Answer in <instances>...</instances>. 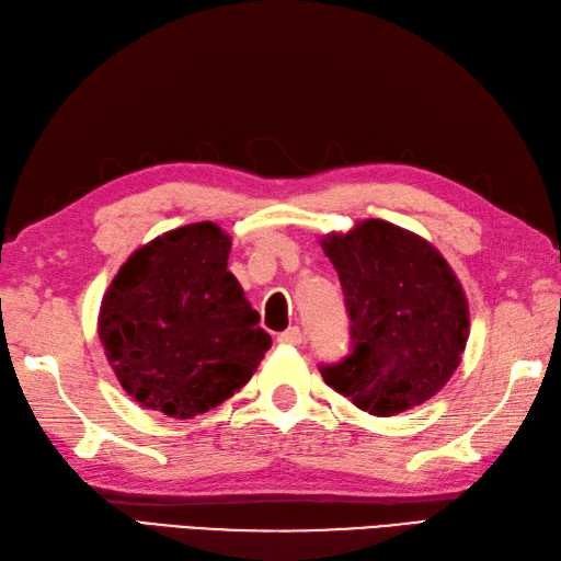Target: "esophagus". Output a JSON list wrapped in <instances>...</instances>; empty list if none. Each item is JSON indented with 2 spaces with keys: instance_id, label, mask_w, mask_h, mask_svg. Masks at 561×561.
Listing matches in <instances>:
<instances>
[{
  "instance_id": "1",
  "label": "esophagus",
  "mask_w": 561,
  "mask_h": 561,
  "mask_svg": "<svg viewBox=\"0 0 561 561\" xmlns=\"http://www.w3.org/2000/svg\"><path fill=\"white\" fill-rule=\"evenodd\" d=\"M278 343L280 345H299L302 343V331H299L297 325H293V328H288V331H283L278 335Z\"/></svg>"
}]
</instances>
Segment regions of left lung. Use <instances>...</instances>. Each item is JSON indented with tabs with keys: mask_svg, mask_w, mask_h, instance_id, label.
Listing matches in <instances>:
<instances>
[{
	"mask_svg": "<svg viewBox=\"0 0 561 561\" xmlns=\"http://www.w3.org/2000/svg\"><path fill=\"white\" fill-rule=\"evenodd\" d=\"M350 313L352 352L321 376L364 412L392 416L431 400L457 371L469 302L431 242L368 218L321 240Z\"/></svg>",
	"mask_w": 561,
	"mask_h": 561,
	"instance_id": "1",
	"label": "left lung"
}]
</instances>
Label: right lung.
<instances>
[{"label": "right lung", "instance_id": "add662e5", "mask_svg": "<svg viewBox=\"0 0 561 561\" xmlns=\"http://www.w3.org/2000/svg\"><path fill=\"white\" fill-rule=\"evenodd\" d=\"M228 254L226 230L190 224L135 250L106 288L100 340L140 407L193 419L236 394L264 359L271 335Z\"/></svg>", "mask_w": 561, "mask_h": 561}]
</instances>
